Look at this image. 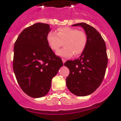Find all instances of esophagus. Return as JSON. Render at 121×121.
I'll list each match as a JSON object with an SVG mask.
<instances>
[{
  "mask_svg": "<svg viewBox=\"0 0 121 121\" xmlns=\"http://www.w3.org/2000/svg\"><path fill=\"white\" fill-rule=\"evenodd\" d=\"M62 60L63 64H64V63H65V62H66V60H65V59H62Z\"/></svg>",
  "mask_w": 121,
  "mask_h": 121,
  "instance_id": "1",
  "label": "esophagus"
}]
</instances>
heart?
<instances>
[{"label":"heart","mask_w":121,"mask_h":121,"mask_svg":"<svg viewBox=\"0 0 121 121\" xmlns=\"http://www.w3.org/2000/svg\"><path fill=\"white\" fill-rule=\"evenodd\" d=\"M88 36L83 30H78L74 28L60 27L57 33L50 31L47 36V42L50 48L57 51L64 42V48L57 52L59 56L70 57L74 54L76 56L83 53L87 44Z\"/></svg>","instance_id":"heart-1"}]
</instances>
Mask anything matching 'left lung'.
<instances>
[{"instance_id":"1","label":"left lung","mask_w":121,"mask_h":121,"mask_svg":"<svg viewBox=\"0 0 121 121\" xmlns=\"http://www.w3.org/2000/svg\"><path fill=\"white\" fill-rule=\"evenodd\" d=\"M72 26H82L88 40L79 58L64 64L70 70L66 84L73 94L85 96L93 93L104 78L108 63L106 45L100 33L90 25L79 23Z\"/></svg>"}]
</instances>
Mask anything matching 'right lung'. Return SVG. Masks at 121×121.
Instances as JSON below:
<instances>
[{
    "label": "right lung",
    "mask_w": 121,
    "mask_h": 121,
    "mask_svg": "<svg viewBox=\"0 0 121 121\" xmlns=\"http://www.w3.org/2000/svg\"><path fill=\"white\" fill-rule=\"evenodd\" d=\"M50 25L36 23L23 30L14 47L13 70L24 93L34 98L48 93L51 80L63 66L47 42Z\"/></svg>",
    "instance_id": "add662e5"
}]
</instances>
